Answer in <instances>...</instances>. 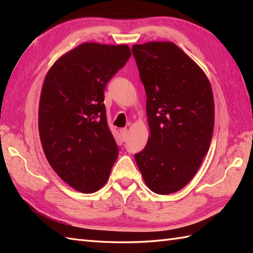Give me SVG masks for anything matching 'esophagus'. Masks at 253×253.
Returning <instances> with one entry per match:
<instances>
[{"instance_id": "obj_1", "label": "esophagus", "mask_w": 253, "mask_h": 253, "mask_svg": "<svg viewBox=\"0 0 253 253\" xmlns=\"http://www.w3.org/2000/svg\"><path fill=\"white\" fill-rule=\"evenodd\" d=\"M120 132H121V136H122V140L123 141H126L127 135H128V130L126 129V128H122V129H120Z\"/></svg>"}]
</instances>
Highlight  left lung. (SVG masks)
I'll return each mask as SVG.
<instances>
[{
	"mask_svg": "<svg viewBox=\"0 0 253 253\" xmlns=\"http://www.w3.org/2000/svg\"><path fill=\"white\" fill-rule=\"evenodd\" d=\"M146 89L150 137L136 163L150 190H180L200 168L214 128L212 88L202 69L173 42L131 47Z\"/></svg>",
	"mask_w": 253,
	"mask_h": 253,
	"instance_id": "left-lung-1",
	"label": "left lung"
}]
</instances>
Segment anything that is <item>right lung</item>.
<instances>
[{
	"label": "right lung",
	"instance_id": "right-lung-1",
	"mask_svg": "<svg viewBox=\"0 0 253 253\" xmlns=\"http://www.w3.org/2000/svg\"><path fill=\"white\" fill-rule=\"evenodd\" d=\"M130 55L126 44L85 42L58 58L42 85L39 133L43 152L55 173L84 193L105 185L117 159L104 89Z\"/></svg>",
	"mask_w": 253,
	"mask_h": 253
}]
</instances>
